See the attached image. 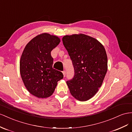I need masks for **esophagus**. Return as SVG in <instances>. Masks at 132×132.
<instances>
[{
    "label": "esophagus",
    "instance_id": "esophagus-1",
    "mask_svg": "<svg viewBox=\"0 0 132 132\" xmlns=\"http://www.w3.org/2000/svg\"><path fill=\"white\" fill-rule=\"evenodd\" d=\"M62 73H63V76L65 77V76H66V71H65V70H63V71H62Z\"/></svg>",
    "mask_w": 132,
    "mask_h": 132
}]
</instances>
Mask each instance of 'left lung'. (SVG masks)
Wrapping results in <instances>:
<instances>
[{"label": "left lung", "mask_w": 132, "mask_h": 132, "mask_svg": "<svg viewBox=\"0 0 132 132\" xmlns=\"http://www.w3.org/2000/svg\"><path fill=\"white\" fill-rule=\"evenodd\" d=\"M62 42L74 69L73 78L66 82L70 93L77 100L86 101L95 95L105 76V50L98 40L84 34L65 36Z\"/></svg>", "instance_id": "left-lung-1"}]
</instances>
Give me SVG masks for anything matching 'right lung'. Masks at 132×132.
I'll use <instances>...</instances> for the list:
<instances>
[{"label":"right lung","mask_w":132,"mask_h":132,"mask_svg":"<svg viewBox=\"0 0 132 132\" xmlns=\"http://www.w3.org/2000/svg\"><path fill=\"white\" fill-rule=\"evenodd\" d=\"M58 37L43 33L33 38L26 45L20 60V72L28 92L39 98L53 93L63 73L52 67V50L59 45Z\"/></svg>","instance_id":"obj_1"}]
</instances>
